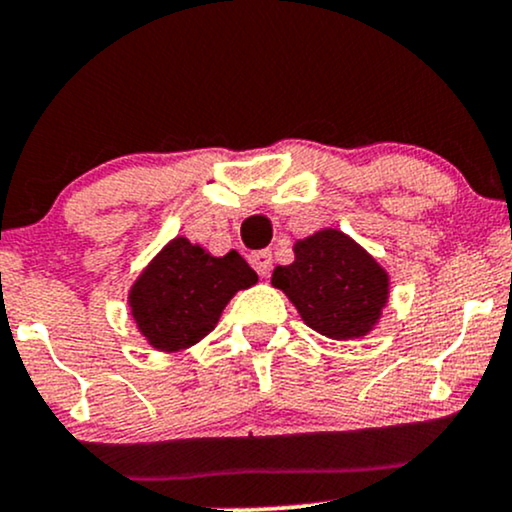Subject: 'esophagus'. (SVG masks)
Masks as SVG:
<instances>
[{
  "label": "esophagus",
  "instance_id": "1",
  "mask_svg": "<svg viewBox=\"0 0 512 512\" xmlns=\"http://www.w3.org/2000/svg\"><path fill=\"white\" fill-rule=\"evenodd\" d=\"M249 261L261 278H268L270 270H273V256H270V251H256V254H251Z\"/></svg>",
  "mask_w": 512,
  "mask_h": 512
}]
</instances>
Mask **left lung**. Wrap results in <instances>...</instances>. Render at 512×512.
Listing matches in <instances>:
<instances>
[{"mask_svg":"<svg viewBox=\"0 0 512 512\" xmlns=\"http://www.w3.org/2000/svg\"><path fill=\"white\" fill-rule=\"evenodd\" d=\"M309 328L333 340L362 338L388 302V273L354 239L321 230L294 244L290 266L273 270Z\"/></svg>","mask_w":512,"mask_h":512,"instance_id":"1","label":"left lung"}]
</instances>
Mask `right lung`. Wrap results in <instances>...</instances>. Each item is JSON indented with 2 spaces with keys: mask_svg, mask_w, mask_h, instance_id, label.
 Segmentation results:
<instances>
[{
  "mask_svg": "<svg viewBox=\"0 0 512 512\" xmlns=\"http://www.w3.org/2000/svg\"><path fill=\"white\" fill-rule=\"evenodd\" d=\"M258 275L237 251L210 256L189 239H172L129 292L138 330L155 350L179 352L215 328L227 302Z\"/></svg>",
  "mask_w": 512,
  "mask_h": 512,
  "instance_id": "add662e5",
  "label": "right lung"
}]
</instances>
